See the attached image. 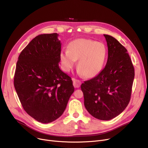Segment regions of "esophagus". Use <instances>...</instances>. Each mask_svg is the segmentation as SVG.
<instances>
[{
  "label": "esophagus",
  "instance_id": "esophagus-1",
  "mask_svg": "<svg viewBox=\"0 0 148 148\" xmlns=\"http://www.w3.org/2000/svg\"><path fill=\"white\" fill-rule=\"evenodd\" d=\"M72 80L73 81V85H74V88H79L80 86V85H81V82L80 80H79L75 79L74 78Z\"/></svg>",
  "mask_w": 148,
  "mask_h": 148
}]
</instances>
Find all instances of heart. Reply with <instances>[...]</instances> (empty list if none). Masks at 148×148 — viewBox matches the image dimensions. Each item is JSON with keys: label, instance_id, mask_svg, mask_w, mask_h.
Returning <instances> with one entry per match:
<instances>
[{"label": "heart", "instance_id": "heart-1", "mask_svg": "<svg viewBox=\"0 0 148 148\" xmlns=\"http://www.w3.org/2000/svg\"><path fill=\"white\" fill-rule=\"evenodd\" d=\"M107 56L105 45L90 39L81 38L70 42L68 50L62 51L60 54L64 70L69 71L78 60L77 68L79 74L88 78H92L101 71Z\"/></svg>", "mask_w": 148, "mask_h": 148}]
</instances>
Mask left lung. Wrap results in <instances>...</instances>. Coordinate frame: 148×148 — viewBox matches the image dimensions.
Here are the masks:
<instances>
[{
	"mask_svg": "<svg viewBox=\"0 0 148 148\" xmlns=\"http://www.w3.org/2000/svg\"><path fill=\"white\" fill-rule=\"evenodd\" d=\"M108 47L105 68L81 85L84 104L94 118L110 120L128 106L134 78V68L127 50L116 39L104 35Z\"/></svg>",
	"mask_w": 148,
	"mask_h": 148,
	"instance_id": "8db88e82",
	"label": "left lung"
}]
</instances>
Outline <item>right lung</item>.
Wrapping results in <instances>:
<instances>
[{
  "mask_svg": "<svg viewBox=\"0 0 148 148\" xmlns=\"http://www.w3.org/2000/svg\"><path fill=\"white\" fill-rule=\"evenodd\" d=\"M56 33L38 35L18 56L14 87L26 112L47 123L63 114L74 91L71 78L62 71L61 43Z\"/></svg>",
  "mask_w": 148,
  "mask_h": 148,
  "instance_id": "right-lung-1",
  "label": "right lung"
}]
</instances>
